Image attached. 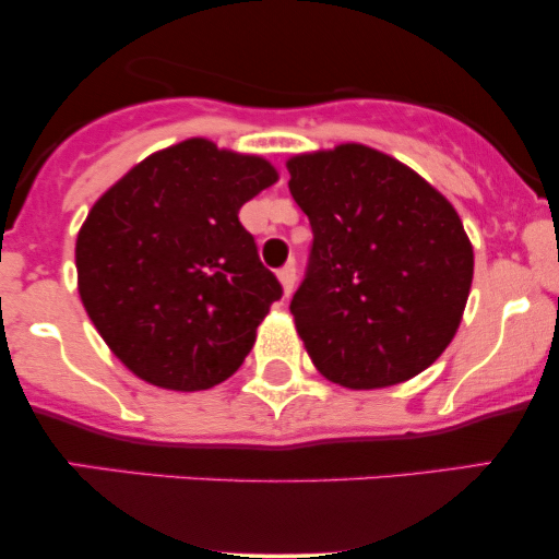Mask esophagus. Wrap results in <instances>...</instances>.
Instances as JSON below:
<instances>
[{"mask_svg":"<svg viewBox=\"0 0 559 559\" xmlns=\"http://www.w3.org/2000/svg\"><path fill=\"white\" fill-rule=\"evenodd\" d=\"M278 281H281V286H284V294L288 297V294L294 292V281H297V267H294V265L281 267Z\"/></svg>","mask_w":559,"mask_h":559,"instance_id":"34e87169","label":"esophagus"}]
</instances>
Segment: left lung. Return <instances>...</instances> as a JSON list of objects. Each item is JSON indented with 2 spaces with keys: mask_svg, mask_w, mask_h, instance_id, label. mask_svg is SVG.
Segmentation results:
<instances>
[{
  "mask_svg": "<svg viewBox=\"0 0 559 559\" xmlns=\"http://www.w3.org/2000/svg\"><path fill=\"white\" fill-rule=\"evenodd\" d=\"M312 249L292 316L329 381L383 389L423 373L457 333L473 284L463 221L431 183L362 144L286 163Z\"/></svg>",
  "mask_w": 559,
  "mask_h": 559,
  "instance_id": "left-lung-1",
  "label": "left lung"
}]
</instances>
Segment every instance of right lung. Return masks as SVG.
I'll return each instance as SVG.
<instances>
[{"instance_id":"add662e5","label":"right lung","mask_w":559,"mask_h":559,"mask_svg":"<svg viewBox=\"0 0 559 559\" xmlns=\"http://www.w3.org/2000/svg\"><path fill=\"white\" fill-rule=\"evenodd\" d=\"M275 181L267 159L189 139L96 199L75 241L79 292L128 370L173 391L239 370L284 294L239 210Z\"/></svg>"}]
</instances>
